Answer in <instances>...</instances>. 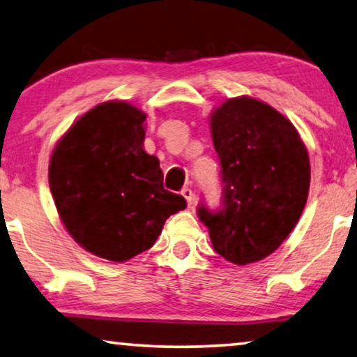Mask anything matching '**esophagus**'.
Segmentation results:
<instances>
[{
	"instance_id": "obj_1",
	"label": "esophagus",
	"mask_w": 357,
	"mask_h": 357,
	"mask_svg": "<svg viewBox=\"0 0 357 357\" xmlns=\"http://www.w3.org/2000/svg\"><path fill=\"white\" fill-rule=\"evenodd\" d=\"M181 194H183L185 202H188V206H189V208H190L192 205H194V192H192L189 188H184L183 192H181Z\"/></svg>"
}]
</instances>
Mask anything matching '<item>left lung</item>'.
Masks as SVG:
<instances>
[{
	"mask_svg": "<svg viewBox=\"0 0 357 357\" xmlns=\"http://www.w3.org/2000/svg\"><path fill=\"white\" fill-rule=\"evenodd\" d=\"M222 168V206L199 218L225 260L248 265L270 256L307 205L310 157L294 123L262 100H224L209 114Z\"/></svg>",
	"mask_w": 357,
	"mask_h": 357,
	"instance_id": "obj_1",
	"label": "left lung"
}]
</instances>
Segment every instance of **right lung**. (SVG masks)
Listing matches in <instances>:
<instances>
[{"mask_svg":"<svg viewBox=\"0 0 357 357\" xmlns=\"http://www.w3.org/2000/svg\"><path fill=\"white\" fill-rule=\"evenodd\" d=\"M146 112L123 100L103 101L56 141L49 185L68 234L93 256L126 262L154 246L163 224L185 208L163 189L155 155L143 149Z\"/></svg>","mask_w":357,"mask_h":357,"instance_id":"add662e5","label":"right lung"}]
</instances>
